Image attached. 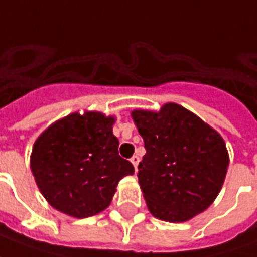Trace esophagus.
I'll return each instance as SVG.
<instances>
[{"instance_id":"1","label":"esophagus","mask_w":257,"mask_h":257,"mask_svg":"<svg viewBox=\"0 0 257 257\" xmlns=\"http://www.w3.org/2000/svg\"><path fill=\"white\" fill-rule=\"evenodd\" d=\"M139 161H141V159H139V156H132V159H131V163L134 164L135 170H138V166H139Z\"/></svg>"}]
</instances>
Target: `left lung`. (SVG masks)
Returning a JSON list of instances; mask_svg holds the SVG:
<instances>
[{"label": "left lung", "mask_w": 257, "mask_h": 257, "mask_svg": "<svg viewBox=\"0 0 257 257\" xmlns=\"http://www.w3.org/2000/svg\"><path fill=\"white\" fill-rule=\"evenodd\" d=\"M132 118L146 149L138 178L149 211L168 222L204 211L221 191L228 168L220 134L175 103L159 112L135 110Z\"/></svg>", "instance_id": "left-lung-1"}]
</instances>
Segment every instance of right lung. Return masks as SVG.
Wrapping results in <instances>:
<instances>
[{
	"instance_id": "obj_1",
	"label": "right lung",
	"mask_w": 257,
	"mask_h": 257,
	"mask_svg": "<svg viewBox=\"0 0 257 257\" xmlns=\"http://www.w3.org/2000/svg\"><path fill=\"white\" fill-rule=\"evenodd\" d=\"M114 116L73 112L37 138L30 156L36 184L54 209L76 218L110 206L118 182L135 172L118 154Z\"/></svg>"
}]
</instances>
